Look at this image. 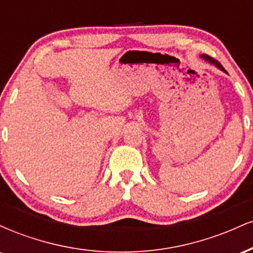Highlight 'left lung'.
I'll return each mask as SVG.
<instances>
[{"label":"left lung","instance_id":"left-lung-1","mask_svg":"<svg viewBox=\"0 0 253 253\" xmlns=\"http://www.w3.org/2000/svg\"><path fill=\"white\" fill-rule=\"evenodd\" d=\"M201 58H202V59H205L206 62H208L210 64H213V65H214V66H216V68L219 69V70H221V71H223V72H226V71H225V69H223L222 66H221V64H220L219 62H216V60H215V59H213V58H211V57L207 56V54H201Z\"/></svg>","mask_w":253,"mask_h":253}]
</instances>
